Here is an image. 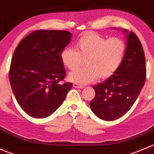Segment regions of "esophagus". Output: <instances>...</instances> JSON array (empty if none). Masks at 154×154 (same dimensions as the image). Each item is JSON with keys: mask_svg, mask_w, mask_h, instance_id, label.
Here are the masks:
<instances>
[{"mask_svg": "<svg viewBox=\"0 0 154 154\" xmlns=\"http://www.w3.org/2000/svg\"><path fill=\"white\" fill-rule=\"evenodd\" d=\"M73 87H74V88H83L84 86L82 85H80V84L74 83L73 84Z\"/></svg>", "mask_w": 154, "mask_h": 154, "instance_id": "obj_1", "label": "esophagus"}]
</instances>
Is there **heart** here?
Instances as JSON below:
<instances>
[{
    "label": "heart",
    "mask_w": 154,
    "mask_h": 154,
    "mask_svg": "<svg viewBox=\"0 0 154 154\" xmlns=\"http://www.w3.org/2000/svg\"><path fill=\"white\" fill-rule=\"evenodd\" d=\"M75 48H63L60 58L63 64L70 70L80 64L82 57L86 58V67L79 68L69 74V80L78 84L88 83L99 77L112 76L122 63L126 51V44L121 38L107 39L93 32L80 37Z\"/></svg>",
    "instance_id": "1"
}]
</instances>
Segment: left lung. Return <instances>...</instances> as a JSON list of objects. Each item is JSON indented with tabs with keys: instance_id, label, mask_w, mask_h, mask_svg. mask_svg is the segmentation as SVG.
<instances>
[{
	"instance_id": "8db88e82",
	"label": "left lung",
	"mask_w": 154,
	"mask_h": 154,
	"mask_svg": "<svg viewBox=\"0 0 154 154\" xmlns=\"http://www.w3.org/2000/svg\"><path fill=\"white\" fill-rule=\"evenodd\" d=\"M123 32L127 40L122 63L111 77L93 87L95 97L89 105L94 114L106 121L116 120L130 110L146 79L145 57L141 43L134 32Z\"/></svg>"
}]
</instances>
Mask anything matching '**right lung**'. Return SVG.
<instances>
[{"label":"right lung","instance_id":"obj_1","mask_svg":"<svg viewBox=\"0 0 154 154\" xmlns=\"http://www.w3.org/2000/svg\"><path fill=\"white\" fill-rule=\"evenodd\" d=\"M71 37L67 31L38 30L25 37L14 50L9 82L18 104L32 117L52 114L72 88V82L59 83L66 75L60 53Z\"/></svg>","mask_w":154,"mask_h":154}]
</instances>
